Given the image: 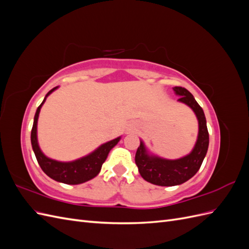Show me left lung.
<instances>
[{
  "label": "left lung",
  "instance_id": "left-lung-1",
  "mask_svg": "<svg viewBox=\"0 0 249 249\" xmlns=\"http://www.w3.org/2000/svg\"><path fill=\"white\" fill-rule=\"evenodd\" d=\"M178 100L189 106L198 120V136L192 152L177 160H167L149 155L143 141H140L135 162L139 173L146 182L158 186H177L191 178L200 168L209 147V132L205 113L194 96L183 87H173Z\"/></svg>",
  "mask_w": 249,
  "mask_h": 249
}]
</instances>
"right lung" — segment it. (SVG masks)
<instances>
[{
  "label": "right lung",
  "mask_w": 249,
  "mask_h": 249,
  "mask_svg": "<svg viewBox=\"0 0 249 249\" xmlns=\"http://www.w3.org/2000/svg\"><path fill=\"white\" fill-rule=\"evenodd\" d=\"M57 88L58 86L50 90L42 103L39 105V107L36 110L31 131L32 148L37 162H38L39 166L47 176L60 183L67 185H78L85 183L87 180L91 179L99 175L103 163L106 161L110 150L117 144L118 141L120 140V137L104 143V144L97 147L91 154L83 157L76 161L60 162L48 158L41 152L38 145V141H37V122H38L39 112L42 105L46 102L47 97Z\"/></svg>",
  "instance_id": "add662e5"
}]
</instances>
